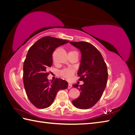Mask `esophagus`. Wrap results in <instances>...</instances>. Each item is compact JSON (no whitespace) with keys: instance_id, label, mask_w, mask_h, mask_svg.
Here are the masks:
<instances>
[{"instance_id":"obj_1","label":"esophagus","mask_w":135,"mask_h":135,"mask_svg":"<svg viewBox=\"0 0 135 135\" xmlns=\"http://www.w3.org/2000/svg\"><path fill=\"white\" fill-rule=\"evenodd\" d=\"M72 88V84L71 83H68V89H70Z\"/></svg>"}]
</instances>
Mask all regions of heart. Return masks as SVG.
<instances>
[{"label":"heart","instance_id":"b5f03b06","mask_svg":"<svg viewBox=\"0 0 135 135\" xmlns=\"http://www.w3.org/2000/svg\"><path fill=\"white\" fill-rule=\"evenodd\" d=\"M74 71L72 68H65L60 72L61 76L67 79H71L74 75Z\"/></svg>","mask_w":135,"mask_h":135}]
</instances>
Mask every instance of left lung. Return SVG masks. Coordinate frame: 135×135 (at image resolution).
<instances>
[{
  "mask_svg": "<svg viewBox=\"0 0 135 135\" xmlns=\"http://www.w3.org/2000/svg\"><path fill=\"white\" fill-rule=\"evenodd\" d=\"M81 52L80 65L77 74L83 85L74 84L73 87L78 89L80 95L72 101L79 109H88L97 103L101 98L108 80L107 65L101 54L94 46L86 42H70Z\"/></svg>",
  "mask_w": 135,
  "mask_h": 135,
  "instance_id": "obj_1",
  "label": "left lung"
}]
</instances>
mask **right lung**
I'll return each instance as SVG.
<instances>
[{
    "label": "right lung",
    "instance_id": "obj_1",
    "mask_svg": "<svg viewBox=\"0 0 135 135\" xmlns=\"http://www.w3.org/2000/svg\"><path fill=\"white\" fill-rule=\"evenodd\" d=\"M69 42L45 36L29 49L23 65V81L27 97L38 108L51 105L57 92L68 88L67 81L56 79L48 81L47 70L52 65V54L56 47Z\"/></svg>",
    "mask_w": 135,
    "mask_h": 135
}]
</instances>
